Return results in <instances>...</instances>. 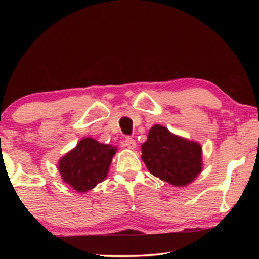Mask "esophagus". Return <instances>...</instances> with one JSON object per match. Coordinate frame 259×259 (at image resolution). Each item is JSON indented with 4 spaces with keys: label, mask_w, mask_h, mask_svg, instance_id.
I'll return each mask as SVG.
<instances>
[{
    "label": "esophagus",
    "mask_w": 259,
    "mask_h": 259,
    "mask_svg": "<svg viewBox=\"0 0 259 259\" xmlns=\"http://www.w3.org/2000/svg\"><path fill=\"white\" fill-rule=\"evenodd\" d=\"M123 146L130 148V150H134V148L136 147V142L134 138H130V137H126L124 140H123Z\"/></svg>",
    "instance_id": "esophagus-1"
}]
</instances>
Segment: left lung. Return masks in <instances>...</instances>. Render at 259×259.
Segmentation results:
<instances>
[{
  "mask_svg": "<svg viewBox=\"0 0 259 259\" xmlns=\"http://www.w3.org/2000/svg\"><path fill=\"white\" fill-rule=\"evenodd\" d=\"M202 147L172 135L164 126L153 125L142 145V159L148 171L175 186H185L202 169Z\"/></svg>",
  "mask_w": 259,
  "mask_h": 259,
  "instance_id": "left-lung-1",
  "label": "left lung"
}]
</instances>
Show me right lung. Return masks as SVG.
Segmentation results:
<instances>
[{
  "instance_id": "add662e5",
  "label": "right lung",
  "mask_w": 259,
  "mask_h": 259,
  "mask_svg": "<svg viewBox=\"0 0 259 259\" xmlns=\"http://www.w3.org/2000/svg\"><path fill=\"white\" fill-rule=\"evenodd\" d=\"M116 148L84 138L59 161V172L65 183L77 192L96 187L107 176L109 164Z\"/></svg>"
}]
</instances>
